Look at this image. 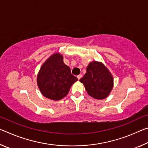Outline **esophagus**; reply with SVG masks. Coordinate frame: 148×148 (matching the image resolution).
Wrapping results in <instances>:
<instances>
[{"instance_id":"34e87169","label":"esophagus","mask_w":148,"mask_h":148,"mask_svg":"<svg viewBox=\"0 0 148 148\" xmlns=\"http://www.w3.org/2000/svg\"><path fill=\"white\" fill-rule=\"evenodd\" d=\"M82 77V74H79V75H77V78H78V79H79L80 78H81Z\"/></svg>"}]
</instances>
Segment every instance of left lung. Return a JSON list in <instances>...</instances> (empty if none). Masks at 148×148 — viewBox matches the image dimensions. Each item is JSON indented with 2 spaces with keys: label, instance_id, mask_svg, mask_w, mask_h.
I'll use <instances>...</instances> for the list:
<instances>
[{
  "label": "left lung",
  "instance_id": "left-lung-1",
  "mask_svg": "<svg viewBox=\"0 0 148 148\" xmlns=\"http://www.w3.org/2000/svg\"><path fill=\"white\" fill-rule=\"evenodd\" d=\"M86 71L79 82L84 84L87 93L96 99L106 98L114 86L112 74L102 62L97 61L90 62Z\"/></svg>",
  "mask_w": 148,
  "mask_h": 148
}]
</instances>
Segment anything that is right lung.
<instances>
[{"mask_svg":"<svg viewBox=\"0 0 148 148\" xmlns=\"http://www.w3.org/2000/svg\"><path fill=\"white\" fill-rule=\"evenodd\" d=\"M77 78L71 74L70 67L59 53L49 57L42 64L37 76V84L41 93L47 99L59 101L69 93Z\"/></svg>","mask_w":148,"mask_h":148,"instance_id":"add662e5","label":"right lung"}]
</instances>
